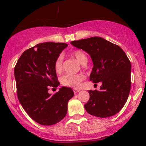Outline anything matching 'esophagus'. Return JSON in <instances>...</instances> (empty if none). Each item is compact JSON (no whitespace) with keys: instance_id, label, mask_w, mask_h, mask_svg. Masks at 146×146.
Listing matches in <instances>:
<instances>
[{"instance_id":"1","label":"esophagus","mask_w":146,"mask_h":146,"mask_svg":"<svg viewBox=\"0 0 146 146\" xmlns=\"http://www.w3.org/2000/svg\"><path fill=\"white\" fill-rule=\"evenodd\" d=\"M73 92H74L75 94L78 93V92H80V90H76V89H73Z\"/></svg>"}]
</instances>
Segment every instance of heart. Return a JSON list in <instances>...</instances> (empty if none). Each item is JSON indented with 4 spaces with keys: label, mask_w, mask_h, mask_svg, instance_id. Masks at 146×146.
Wrapping results in <instances>:
<instances>
[{
    "label": "heart",
    "mask_w": 146,
    "mask_h": 146,
    "mask_svg": "<svg viewBox=\"0 0 146 146\" xmlns=\"http://www.w3.org/2000/svg\"><path fill=\"white\" fill-rule=\"evenodd\" d=\"M71 55L76 58L80 64L84 65L88 61L85 53L80 49H76L72 51ZM54 68L57 73L62 72L64 69V56L59 55L56 58L54 64ZM85 79V76L82 74H71L66 73L61 78V82L65 86L70 87L73 88H78L80 86L81 82Z\"/></svg>",
    "instance_id": "b5f03b06"
}]
</instances>
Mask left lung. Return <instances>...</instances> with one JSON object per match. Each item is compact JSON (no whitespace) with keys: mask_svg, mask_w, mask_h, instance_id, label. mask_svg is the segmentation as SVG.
<instances>
[{"mask_svg":"<svg viewBox=\"0 0 146 146\" xmlns=\"http://www.w3.org/2000/svg\"><path fill=\"white\" fill-rule=\"evenodd\" d=\"M72 45L90 55L93 68L90 80L102 83L100 90H89L85 109L90 114L101 118L111 117L124 106L131 90V66L118 45L98 36L73 41Z\"/></svg>","mask_w":146,"mask_h":146,"instance_id":"obj_1","label":"left lung"}]
</instances>
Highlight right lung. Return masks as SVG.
Returning <instances> with one entry per match:
<instances>
[{
	"label": "right lung",
	"mask_w": 146,
	"mask_h": 146,
	"mask_svg": "<svg viewBox=\"0 0 146 146\" xmlns=\"http://www.w3.org/2000/svg\"><path fill=\"white\" fill-rule=\"evenodd\" d=\"M67 44L45 42L26 50L14 70L17 95L25 111L39 124H55L66 117L68 102L74 95L71 88L62 87L54 95L48 92L57 88L54 64Z\"/></svg>",
	"instance_id": "right-lung-1"
}]
</instances>
